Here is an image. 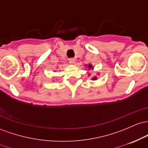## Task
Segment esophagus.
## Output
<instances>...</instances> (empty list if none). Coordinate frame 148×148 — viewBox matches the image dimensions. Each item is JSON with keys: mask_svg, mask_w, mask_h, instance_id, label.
I'll use <instances>...</instances> for the list:
<instances>
[{"mask_svg": "<svg viewBox=\"0 0 148 148\" xmlns=\"http://www.w3.org/2000/svg\"><path fill=\"white\" fill-rule=\"evenodd\" d=\"M69 61L71 64H74L75 61V59L74 58H71V59H69Z\"/></svg>", "mask_w": 148, "mask_h": 148, "instance_id": "obj_1", "label": "esophagus"}]
</instances>
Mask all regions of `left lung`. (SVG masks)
<instances>
[{
    "label": "left lung",
    "instance_id": "left-lung-1",
    "mask_svg": "<svg viewBox=\"0 0 148 148\" xmlns=\"http://www.w3.org/2000/svg\"><path fill=\"white\" fill-rule=\"evenodd\" d=\"M88 69H93L92 66L91 65V64H89V65H88ZM96 79H97V77H93V78H92L93 80H96Z\"/></svg>",
    "mask_w": 148,
    "mask_h": 148
}]
</instances>
